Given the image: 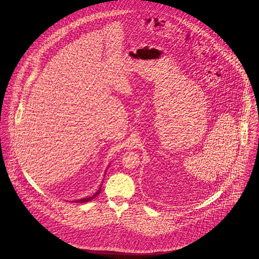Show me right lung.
Returning <instances> with one entry per match:
<instances>
[{"label":"right lung","mask_w":259,"mask_h":259,"mask_svg":"<svg viewBox=\"0 0 259 259\" xmlns=\"http://www.w3.org/2000/svg\"><path fill=\"white\" fill-rule=\"evenodd\" d=\"M100 192H101V187L99 188L98 191H97L95 194H93L91 197H87L83 198V199H79V200H76V201H74V202H75V203H85V202H88V201H90V200L94 199V198L96 197L97 195L100 194Z\"/></svg>","instance_id":"right-lung-1"}]
</instances>
